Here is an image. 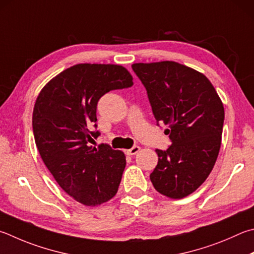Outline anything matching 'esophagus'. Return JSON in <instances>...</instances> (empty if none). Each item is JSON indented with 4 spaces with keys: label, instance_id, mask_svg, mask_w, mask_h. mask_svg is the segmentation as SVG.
<instances>
[{
    "label": "esophagus",
    "instance_id": "obj_1",
    "mask_svg": "<svg viewBox=\"0 0 254 254\" xmlns=\"http://www.w3.org/2000/svg\"><path fill=\"white\" fill-rule=\"evenodd\" d=\"M140 150H141V147H140L139 145H134L133 147H131L130 150H127V153L128 155H134V154H136L137 152H139Z\"/></svg>",
    "mask_w": 254,
    "mask_h": 254
}]
</instances>
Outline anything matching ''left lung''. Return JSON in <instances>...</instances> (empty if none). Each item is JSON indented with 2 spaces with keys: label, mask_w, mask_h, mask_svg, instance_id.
<instances>
[{
  "label": "left lung",
  "mask_w": 254,
  "mask_h": 254,
  "mask_svg": "<svg viewBox=\"0 0 254 254\" xmlns=\"http://www.w3.org/2000/svg\"><path fill=\"white\" fill-rule=\"evenodd\" d=\"M133 71L145 86L156 122L169 128L172 144L155 150L158 165L150 174L156 191L170 199L194 192L218 159L224 108L209 79L173 61L134 63Z\"/></svg>",
  "instance_id": "obj_1"
}]
</instances>
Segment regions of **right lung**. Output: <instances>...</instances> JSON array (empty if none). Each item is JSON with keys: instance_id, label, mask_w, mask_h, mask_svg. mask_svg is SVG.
<instances>
[{"instance_id": "obj_1", "label": "right lung", "mask_w": 254, "mask_h": 254, "mask_svg": "<svg viewBox=\"0 0 254 254\" xmlns=\"http://www.w3.org/2000/svg\"><path fill=\"white\" fill-rule=\"evenodd\" d=\"M133 85L126 67L81 63L66 68L41 90L32 126L45 167L68 195L86 206L108 202L117 194L126 155L108 144L90 145L100 135L96 105L112 90Z\"/></svg>"}]
</instances>
